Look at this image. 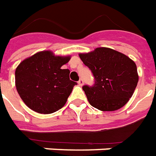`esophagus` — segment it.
Listing matches in <instances>:
<instances>
[{
	"instance_id": "1",
	"label": "esophagus",
	"mask_w": 156,
	"mask_h": 156,
	"mask_svg": "<svg viewBox=\"0 0 156 156\" xmlns=\"http://www.w3.org/2000/svg\"><path fill=\"white\" fill-rule=\"evenodd\" d=\"M78 85H79L80 86H82L83 85H84V81H83L82 79H80L79 81H78Z\"/></svg>"
}]
</instances>
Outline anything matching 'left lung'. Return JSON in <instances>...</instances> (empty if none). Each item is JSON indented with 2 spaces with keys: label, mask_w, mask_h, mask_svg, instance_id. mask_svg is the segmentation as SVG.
<instances>
[{
  "label": "left lung",
  "mask_w": 156,
  "mask_h": 156,
  "mask_svg": "<svg viewBox=\"0 0 156 156\" xmlns=\"http://www.w3.org/2000/svg\"><path fill=\"white\" fill-rule=\"evenodd\" d=\"M95 78L92 86H84L88 101L102 111L119 110L129 101L139 80L136 63L113 49L99 47L79 55Z\"/></svg>",
  "instance_id": "obj_1"
}]
</instances>
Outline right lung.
<instances>
[{"instance_id":"1","label":"right lung","mask_w":156,"mask_h":156,"mask_svg":"<svg viewBox=\"0 0 156 156\" xmlns=\"http://www.w3.org/2000/svg\"><path fill=\"white\" fill-rule=\"evenodd\" d=\"M70 56H56L44 51L21 61L16 73V87L24 103L40 114H51L63 107L77 83L68 69H61Z\"/></svg>"}]
</instances>
